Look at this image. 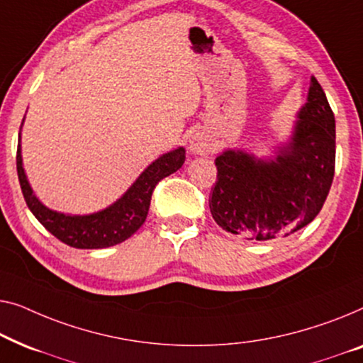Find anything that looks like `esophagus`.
Instances as JSON below:
<instances>
[{
  "mask_svg": "<svg viewBox=\"0 0 363 363\" xmlns=\"http://www.w3.org/2000/svg\"><path fill=\"white\" fill-rule=\"evenodd\" d=\"M189 147H191V151L196 152V155H207V152L212 150V143L208 140L207 135L197 131L194 133L191 140H189Z\"/></svg>",
  "mask_w": 363,
  "mask_h": 363,
  "instance_id": "esophagus-1",
  "label": "esophagus"
}]
</instances>
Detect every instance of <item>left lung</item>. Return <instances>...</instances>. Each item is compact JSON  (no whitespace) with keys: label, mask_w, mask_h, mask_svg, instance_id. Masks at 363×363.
Returning a JSON list of instances; mask_svg holds the SVG:
<instances>
[{"label":"left lung","mask_w":363,"mask_h":363,"mask_svg":"<svg viewBox=\"0 0 363 363\" xmlns=\"http://www.w3.org/2000/svg\"><path fill=\"white\" fill-rule=\"evenodd\" d=\"M208 207L223 230L245 240L288 237L323 208L335 169V118L323 86L311 79L308 101L288 145L269 160L242 150L217 156Z\"/></svg>","instance_id":"left-lung-1"}]
</instances>
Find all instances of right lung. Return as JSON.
Returning a JSON list of instances; mask_svg holds the SVG:
<instances>
[{
	"label": "right lung",
	"instance_id": "1",
	"mask_svg": "<svg viewBox=\"0 0 363 363\" xmlns=\"http://www.w3.org/2000/svg\"><path fill=\"white\" fill-rule=\"evenodd\" d=\"M184 161H186L184 147L166 152L141 172V176L133 182V186L118 201L104 211L90 213V216H67V213L50 211L34 196L23 167L21 130H19L16 169L24 201L34 217L55 238H59L69 247L95 250L113 247L136 233L138 228L146 220L152 191L157 182L179 169Z\"/></svg>",
	"mask_w": 363,
	"mask_h": 363
}]
</instances>
